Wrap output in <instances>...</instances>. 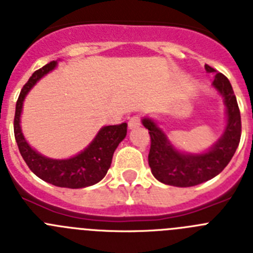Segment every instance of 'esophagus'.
<instances>
[{
    "mask_svg": "<svg viewBox=\"0 0 253 253\" xmlns=\"http://www.w3.org/2000/svg\"><path fill=\"white\" fill-rule=\"evenodd\" d=\"M128 126H129V129H135V128H138V126H140L139 116H133V118H130L128 122Z\"/></svg>",
    "mask_w": 253,
    "mask_h": 253,
    "instance_id": "1",
    "label": "esophagus"
}]
</instances>
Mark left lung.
<instances>
[{
  "label": "left lung",
  "mask_w": 253,
  "mask_h": 253,
  "mask_svg": "<svg viewBox=\"0 0 253 253\" xmlns=\"http://www.w3.org/2000/svg\"><path fill=\"white\" fill-rule=\"evenodd\" d=\"M205 69L208 73H215L211 86L222 95L227 116L224 131L209 149L200 153L180 151L156 120L147 116L142 119V124L151 135L148 163L152 175L162 184L190 187L211 180L224 169L240 144L241 114L231 82L208 64Z\"/></svg>",
  "instance_id": "8db88e82"
}]
</instances>
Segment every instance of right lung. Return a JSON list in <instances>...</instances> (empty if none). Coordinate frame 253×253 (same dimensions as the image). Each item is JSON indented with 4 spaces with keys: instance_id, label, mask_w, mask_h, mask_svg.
Listing matches in <instances>:
<instances>
[{
    "instance_id": "1",
    "label": "right lung",
    "mask_w": 253,
    "mask_h": 253,
    "mask_svg": "<svg viewBox=\"0 0 253 253\" xmlns=\"http://www.w3.org/2000/svg\"><path fill=\"white\" fill-rule=\"evenodd\" d=\"M58 66V60H51L43 68L33 73L25 86L22 87L19 100L16 102V111L13 119V131L17 147L29 169L35 175L48 184L68 189H82L92 186L101 181L110 169L113 154L119 143L126 137V123L120 125L102 126L92 142L80 153L72 157L55 160L49 158L35 151L25 139L21 130V113L24 101L30 90L45 75L51 72Z\"/></svg>"
}]
</instances>
